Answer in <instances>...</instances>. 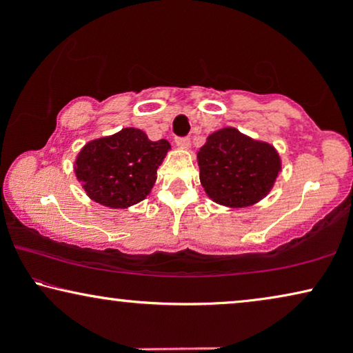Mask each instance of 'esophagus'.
Here are the masks:
<instances>
[{"instance_id": "esophagus-1", "label": "esophagus", "mask_w": 353, "mask_h": 353, "mask_svg": "<svg viewBox=\"0 0 353 353\" xmlns=\"http://www.w3.org/2000/svg\"><path fill=\"white\" fill-rule=\"evenodd\" d=\"M175 143H176V146H180L181 149L190 148V138H176Z\"/></svg>"}]
</instances>
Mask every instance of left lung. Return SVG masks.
Returning <instances> with one entry per match:
<instances>
[{
  "label": "left lung",
  "mask_w": 353,
  "mask_h": 353,
  "mask_svg": "<svg viewBox=\"0 0 353 353\" xmlns=\"http://www.w3.org/2000/svg\"><path fill=\"white\" fill-rule=\"evenodd\" d=\"M201 185L216 204L249 207L268 194L281 170L272 144L226 127L212 133L197 152Z\"/></svg>",
  "instance_id": "obj_1"
}]
</instances>
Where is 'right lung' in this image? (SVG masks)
<instances>
[{"label": "right lung", "mask_w": 353, "mask_h": 353, "mask_svg": "<svg viewBox=\"0 0 353 353\" xmlns=\"http://www.w3.org/2000/svg\"><path fill=\"white\" fill-rule=\"evenodd\" d=\"M170 143L151 141L138 128H123L85 144L75 161V175L91 199L125 209L151 192Z\"/></svg>", "instance_id": "1"}]
</instances>
